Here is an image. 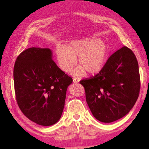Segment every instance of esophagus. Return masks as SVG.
<instances>
[{
	"label": "esophagus",
	"mask_w": 149,
	"mask_h": 149,
	"mask_svg": "<svg viewBox=\"0 0 149 149\" xmlns=\"http://www.w3.org/2000/svg\"><path fill=\"white\" fill-rule=\"evenodd\" d=\"M79 81H80V79H78V78H74V79H73V82H74V83H78Z\"/></svg>",
	"instance_id": "obj_1"
}]
</instances>
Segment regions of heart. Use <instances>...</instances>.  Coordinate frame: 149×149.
<instances>
[{
    "label": "heart",
    "instance_id": "obj_1",
    "mask_svg": "<svg viewBox=\"0 0 149 149\" xmlns=\"http://www.w3.org/2000/svg\"><path fill=\"white\" fill-rule=\"evenodd\" d=\"M56 53L60 68L66 72L72 70L78 57L79 66L72 74L75 77H81L86 71L88 74H95L102 69L108 49L102 41L87 38L72 41L65 47L58 46Z\"/></svg>",
    "mask_w": 149,
    "mask_h": 149
}]
</instances>
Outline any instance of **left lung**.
Masks as SVG:
<instances>
[{"label": "left lung", "mask_w": 149, "mask_h": 149, "mask_svg": "<svg viewBox=\"0 0 149 149\" xmlns=\"http://www.w3.org/2000/svg\"><path fill=\"white\" fill-rule=\"evenodd\" d=\"M93 115L104 123L122 118L138 98L140 77L133 52L123 47L111 56L99 74L80 81Z\"/></svg>", "instance_id": "8db88e82"}]
</instances>
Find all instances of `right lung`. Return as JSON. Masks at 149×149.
<instances>
[{
	"label": "right lung",
	"instance_id": "add662e5",
	"mask_svg": "<svg viewBox=\"0 0 149 149\" xmlns=\"http://www.w3.org/2000/svg\"><path fill=\"white\" fill-rule=\"evenodd\" d=\"M50 49L31 47L20 53L13 70L16 99L24 115L43 126L60 119L72 78L52 60Z\"/></svg>",
	"mask_w": 149,
	"mask_h": 149
}]
</instances>
